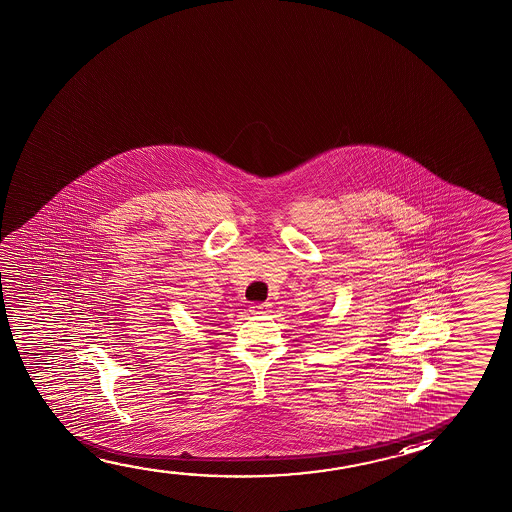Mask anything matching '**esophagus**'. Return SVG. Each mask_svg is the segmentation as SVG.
<instances>
[{"label": "esophagus", "mask_w": 512, "mask_h": 512, "mask_svg": "<svg viewBox=\"0 0 512 512\" xmlns=\"http://www.w3.org/2000/svg\"><path fill=\"white\" fill-rule=\"evenodd\" d=\"M252 312L253 313L271 312V304H269V303H253L252 304Z\"/></svg>", "instance_id": "obj_1"}]
</instances>
